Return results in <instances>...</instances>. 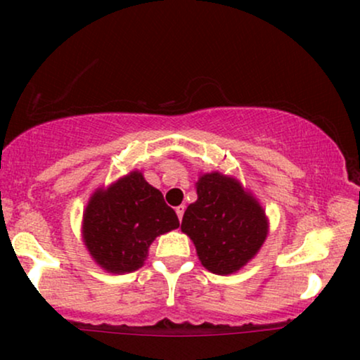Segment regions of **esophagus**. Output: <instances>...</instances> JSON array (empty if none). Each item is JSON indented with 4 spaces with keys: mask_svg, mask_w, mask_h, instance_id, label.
Masks as SVG:
<instances>
[{
    "mask_svg": "<svg viewBox=\"0 0 360 360\" xmlns=\"http://www.w3.org/2000/svg\"><path fill=\"white\" fill-rule=\"evenodd\" d=\"M176 214H177V217H179V221L183 219V214H184V206H177V207H176Z\"/></svg>",
    "mask_w": 360,
    "mask_h": 360,
    "instance_id": "obj_1",
    "label": "esophagus"
}]
</instances>
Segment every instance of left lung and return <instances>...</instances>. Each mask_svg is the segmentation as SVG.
Returning a JSON list of instances; mask_svg holds the SVG:
<instances>
[{
  "instance_id": "left-lung-1",
  "label": "left lung",
  "mask_w": 360,
  "mask_h": 360,
  "mask_svg": "<svg viewBox=\"0 0 360 360\" xmlns=\"http://www.w3.org/2000/svg\"><path fill=\"white\" fill-rule=\"evenodd\" d=\"M195 193L198 201L186 209L181 231L207 271L234 274L254 259L269 234L266 211L236 177L219 171L199 176Z\"/></svg>"
}]
</instances>
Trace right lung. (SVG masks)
<instances>
[{
    "mask_svg": "<svg viewBox=\"0 0 360 360\" xmlns=\"http://www.w3.org/2000/svg\"><path fill=\"white\" fill-rule=\"evenodd\" d=\"M179 227L162 193L131 171L98 188L83 212V243L93 261L112 274L138 271L158 236Z\"/></svg>",
    "mask_w": 360,
    "mask_h": 360,
    "instance_id": "obj_1",
    "label": "right lung"
}]
</instances>
